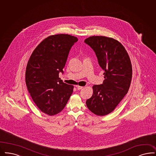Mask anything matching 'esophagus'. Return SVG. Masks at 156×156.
Here are the masks:
<instances>
[{
  "instance_id": "34e87169",
  "label": "esophagus",
  "mask_w": 156,
  "mask_h": 156,
  "mask_svg": "<svg viewBox=\"0 0 156 156\" xmlns=\"http://www.w3.org/2000/svg\"><path fill=\"white\" fill-rule=\"evenodd\" d=\"M83 87H84L79 86H76V88H77V89L78 90H81V89H83Z\"/></svg>"
}]
</instances>
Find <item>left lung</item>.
I'll use <instances>...</instances> for the list:
<instances>
[{"label":"left lung","instance_id":"left-lung-1","mask_svg":"<svg viewBox=\"0 0 156 156\" xmlns=\"http://www.w3.org/2000/svg\"><path fill=\"white\" fill-rule=\"evenodd\" d=\"M84 42L95 52L98 63L105 70L104 83L92 86L93 94L87 100V106L96 115H107L128 91L133 75L131 62L125 48L113 38L92 36Z\"/></svg>","mask_w":156,"mask_h":156}]
</instances>
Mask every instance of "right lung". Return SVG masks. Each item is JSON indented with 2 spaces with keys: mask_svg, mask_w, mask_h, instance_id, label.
Returning <instances> with one entry per match:
<instances>
[{
  "mask_svg": "<svg viewBox=\"0 0 156 156\" xmlns=\"http://www.w3.org/2000/svg\"><path fill=\"white\" fill-rule=\"evenodd\" d=\"M78 39L68 34L51 35L36 47L26 68L25 82L37 108L47 115H54L64 109L73 91L59 78L72 46Z\"/></svg>",
  "mask_w": 156,
  "mask_h": 156,
  "instance_id": "1",
  "label": "right lung"
}]
</instances>
